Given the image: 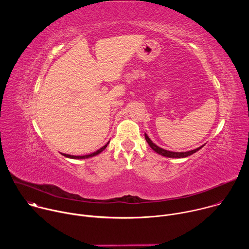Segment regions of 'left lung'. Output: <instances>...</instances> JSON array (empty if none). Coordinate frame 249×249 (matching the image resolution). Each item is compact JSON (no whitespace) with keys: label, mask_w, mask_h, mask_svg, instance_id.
<instances>
[{"label":"left lung","mask_w":249,"mask_h":249,"mask_svg":"<svg viewBox=\"0 0 249 249\" xmlns=\"http://www.w3.org/2000/svg\"><path fill=\"white\" fill-rule=\"evenodd\" d=\"M145 138H146V141L148 142V144L150 145V147L158 154H160V156H163L165 158H174V159H181V158H186V157H189L191 155H193L194 153H196L197 151H199L200 149H202L205 145L195 149V150H192V151H189V152H170V151H166L162 148H160L159 146H157L156 144H154L152 140L148 137L147 134H145Z\"/></svg>","instance_id":"1"}]
</instances>
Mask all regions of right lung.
<instances>
[{"mask_svg":"<svg viewBox=\"0 0 249 249\" xmlns=\"http://www.w3.org/2000/svg\"><path fill=\"white\" fill-rule=\"evenodd\" d=\"M109 143V142H108ZM108 143L106 144V145H104L102 148H100L99 150H97L96 152H94V153H92V154H89V155H86V156H71V155H67V154H62L64 157H66V158H70V159H76V160H79V159H88V158H91V157H94V156H96V155H98V154H100L103 150H105V148L107 147V145H108Z\"/></svg>","mask_w":249,"mask_h":249,"instance_id":"obj_1","label":"right lung"}]
</instances>
